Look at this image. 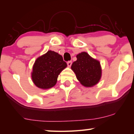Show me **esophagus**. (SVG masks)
<instances>
[{
  "label": "esophagus",
  "instance_id": "obj_1",
  "mask_svg": "<svg viewBox=\"0 0 134 134\" xmlns=\"http://www.w3.org/2000/svg\"><path fill=\"white\" fill-rule=\"evenodd\" d=\"M71 64H72V62H71V61H69V62H67V65L69 67H71Z\"/></svg>",
  "mask_w": 134,
  "mask_h": 134
}]
</instances>
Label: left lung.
Here are the masks:
<instances>
[{"label":"left lung","mask_w":134,"mask_h":134,"mask_svg":"<svg viewBox=\"0 0 134 134\" xmlns=\"http://www.w3.org/2000/svg\"><path fill=\"white\" fill-rule=\"evenodd\" d=\"M71 69L76 77L85 87H92L99 82L102 77V67L99 61L92 58L86 52H81L76 55Z\"/></svg>","instance_id":"1"}]
</instances>
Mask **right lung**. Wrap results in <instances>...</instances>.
<instances>
[{
  "instance_id": "right-lung-1",
  "label": "right lung",
  "mask_w": 134,
  "mask_h": 134,
  "mask_svg": "<svg viewBox=\"0 0 134 134\" xmlns=\"http://www.w3.org/2000/svg\"><path fill=\"white\" fill-rule=\"evenodd\" d=\"M67 66L62 55L49 50L35 60L31 72L32 80L40 89H50L56 85L58 75Z\"/></svg>"
}]
</instances>
